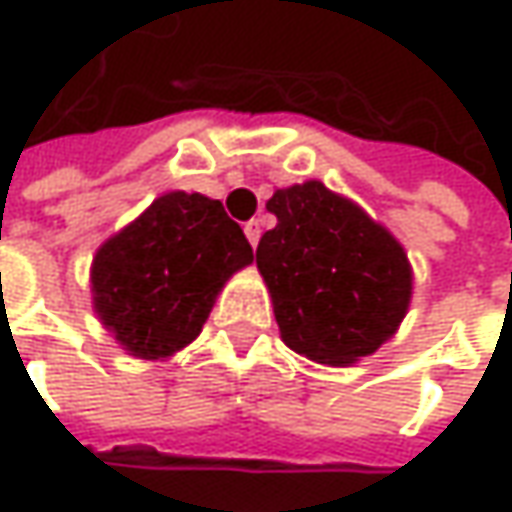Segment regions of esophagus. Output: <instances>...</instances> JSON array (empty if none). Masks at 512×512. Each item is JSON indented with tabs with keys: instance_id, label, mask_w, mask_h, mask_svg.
Segmentation results:
<instances>
[{
	"instance_id": "obj_1",
	"label": "esophagus",
	"mask_w": 512,
	"mask_h": 512,
	"mask_svg": "<svg viewBox=\"0 0 512 512\" xmlns=\"http://www.w3.org/2000/svg\"><path fill=\"white\" fill-rule=\"evenodd\" d=\"M244 236H247V242L256 247L259 239H262V221H259V218H250V221L244 224Z\"/></svg>"
}]
</instances>
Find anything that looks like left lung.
I'll return each instance as SVG.
<instances>
[{"mask_svg": "<svg viewBox=\"0 0 512 512\" xmlns=\"http://www.w3.org/2000/svg\"><path fill=\"white\" fill-rule=\"evenodd\" d=\"M276 227L256 247L282 340L325 366L374 354L412 299V265L395 236L322 181L273 192Z\"/></svg>", "mask_w": 512, "mask_h": 512, "instance_id": "obj_1", "label": "left lung"}]
</instances>
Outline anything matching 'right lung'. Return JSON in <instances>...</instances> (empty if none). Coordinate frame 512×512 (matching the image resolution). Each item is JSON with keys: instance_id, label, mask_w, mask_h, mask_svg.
<instances>
[{"instance_id": "obj_1", "label": "right lung", "mask_w": 512, "mask_h": 512, "mask_svg": "<svg viewBox=\"0 0 512 512\" xmlns=\"http://www.w3.org/2000/svg\"><path fill=\"white\" fill-rule=\"evenodd\" d=\"M250 262L253 247L221 201L167 192L94 253V311L132 357H172L201 334L224 282Z\"/></svg>"}]
</instances>
